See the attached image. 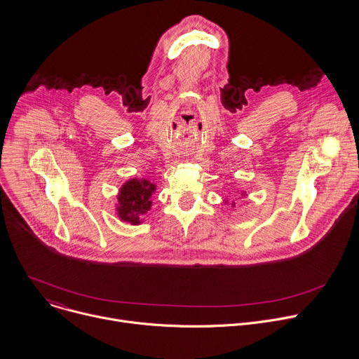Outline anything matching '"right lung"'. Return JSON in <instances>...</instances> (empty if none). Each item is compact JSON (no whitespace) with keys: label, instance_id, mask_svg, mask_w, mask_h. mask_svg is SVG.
Here are the masks:
<instances>
[{"label":"right lung","instance_id":"obj_1","mask_svg":"<svg viewBox=\"0 0 359 359\" xmlns=\"http://www.w3.org/2000/svg\"><path fill=\"white\" fill-rule=\"evenodd\" d=\"M155 191V184L147 180L132 179L126 182L118 196L119 206L118 215L123 222L139 224L140 217L150 210L151 193Z\"/></svg>","mask_w":359,"mask_h":359}]
</instances>
